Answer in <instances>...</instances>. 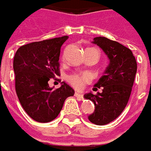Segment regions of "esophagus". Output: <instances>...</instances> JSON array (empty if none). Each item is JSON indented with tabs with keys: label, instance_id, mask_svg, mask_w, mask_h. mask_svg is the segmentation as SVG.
<instances>
[{
	"label": "esophagus",
	"instance_id": "obj_1",
	"mask_svg": "<svg viewBox=\"0 0 151 151\" xmlns=\"http://www.w3.org/2000/svg\"><path fill=\"white\" fill-rule=\"evenodd\" d=\"M75 96H76V98L80 99H83V94H82V93H80L79 92H76V93H75Z\"/></svg>",
	"mask_w": 151,
	"mask_h": 151
}]
</instances>
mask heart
I'll return each instance as SVG.
<instances>
[{"label":"heart","mask_w":151,"mask_h":151,"mask_svg":"<svg viewBox=\"0 0 151 151\" xmlns=\"http://www.w3.org/2000/svg\"><path fill=\"white\" fill-rule=\"evenodd\" d=\"M92 80L91 76L88 73H83V74H75L71 75L68 77V81L71 84L73 87L77 89L83 88L85 84L87 82H90Z\"/></svg>","instance_id":"heart-1"}]
</instances>
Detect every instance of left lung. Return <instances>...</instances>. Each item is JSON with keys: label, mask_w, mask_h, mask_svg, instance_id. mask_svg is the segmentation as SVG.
I'll list each match as a JSON object with an SVG mask.
<instances>
[{"label": "left lung", "mask_w": 151, "mask_h": 151, "mask_svg": "<svg viewBox=\"0 0 151 151\" xmlns=\"http://www.w3.org/2000/svg\"><path fill=\"white\" fill-rule=\"evenodd\" d=\"M93 43L104 51L109 60L104 76L93 88V91L102 88L101 93L84 95L95 105L88 120L102 126L116 120L127 106L137 72V62L132 51L119 42L99 36L95 37Z\"/></svg>", "instance_id": "obj_1"}]
</instances>
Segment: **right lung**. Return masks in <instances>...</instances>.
I'll return each mask as SVG.
<instances>
[{
  "instance_id": "1",
  "label": "right lung",
  "mask_w": 151,
  "mask_h": 151,
  "mask_svg": "<svg viewBox=\"0 0 151 151\" xmlns=\"http://www.w3.org/2000/svg\"><path fill=\"white\" fill-rule=\"evenodd\" d=\"M64 35L20 47L13 59L15 88L19 102L27 114L38 122L54 120L68 97L75 91L64 81L58 89L48 81L59 76V55Z\"/></svg>"
}]
</instances>
